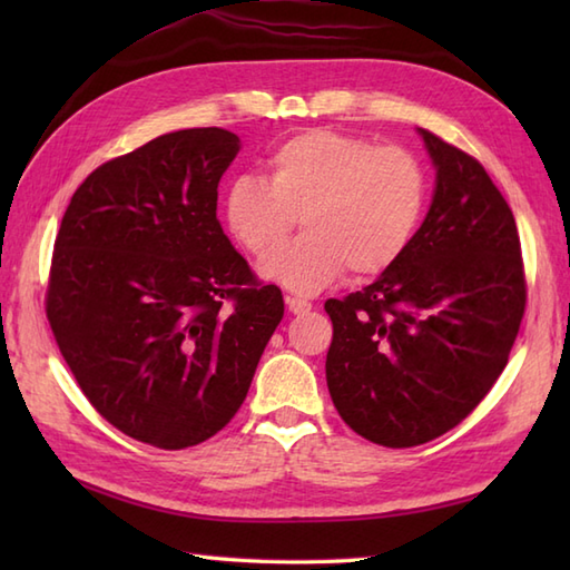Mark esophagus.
Returning <instances> with one entry per match:
<instances>
[{
    "label": "esophagus",
    "instance_id": "34e87169",
    "mask_svg": "<svg viewBox=\"0 0 570 570\" xmlns=\"http://www.w3.org/2000/svg\"><path fill=\"white\" fill-rule=\"evenodd\" d=\"M286 308H288V313H294V316H304V313H308L313 308V304L301 296H286Z\"/></svg>",
    "mask_w": 570,
    "mask_h": 570
}]
</instances>
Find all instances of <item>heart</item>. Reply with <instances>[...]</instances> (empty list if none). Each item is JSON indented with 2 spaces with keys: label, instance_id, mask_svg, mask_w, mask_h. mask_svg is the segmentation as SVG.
<instances>
[{
  "label": "heart",
  "instance_id": "obj_1",
  "mask_svg": "<svg viewBox=\"0 0 570 570\" xmlns=\"http://www.w3.org/2000/svg\"><path fill=\"white\" fill-rule=\"evenodd\" d=\"M269 180L237 176L225 190V225L254 257L276 249L296 215L306 233L259 266L269 282L318 294L347 266L377 276L402 259L426 200L421 164L402 147L311 129L272 151Z\"/></svg>",
  "mask_w": 570,
  "mask_h": 570
}]
</instances>
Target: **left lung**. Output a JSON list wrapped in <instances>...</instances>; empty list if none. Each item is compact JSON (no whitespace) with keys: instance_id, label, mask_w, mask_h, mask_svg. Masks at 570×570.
Segmentation results:
<instances>
[{"instance_id":"left-lung-1","label":"left lung","mask_w":570,"mask_h":570,"mask_svg":"<svg viewBox=\"0 0 570 570\" xmlns=\"http://www.w3.org/2000/svg\"><path fill=\"white\" fill-rule=\"evenodd\" d=\"M435 186L431 208L392 269L325 301L333 343L325 380L362 439L411 448L458 426L498 382L527 284L510 205L485 168L419 129Z\"/></svg>"}]
</instances>
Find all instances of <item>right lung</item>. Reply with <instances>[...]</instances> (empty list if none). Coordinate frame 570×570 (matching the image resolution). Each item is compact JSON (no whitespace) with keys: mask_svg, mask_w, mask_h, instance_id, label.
<instances>
[{"mask_svg":"<svg viewBox=\"0 0 570 570\" xmlns=\"http://www.w3.org/2000/svg\"><path fill=\"white\" fill-rule=\"evenodd\" d=\"M237 151L220 127L156 137L95 168L56 237L46 313L60 355L115 429L164 451L227 426L284 318L215 213Z\"/></svg>","mask_w":570,"mask_h":570,"instance_id":"1","label":"right lung"}]
</instances>
